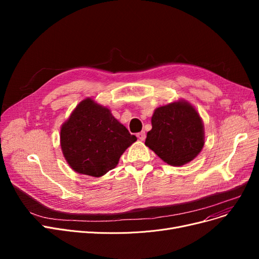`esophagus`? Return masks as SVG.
Instances as JSON below:
<instances>
[{
	"label": "esophagus",
	"mask_w": 259,
	"mask_h": 259,
	"mask_svg": "<svg viewBox=\"0 0 259 259\" xmlns=\"http://www.w3.org/2000/svg\"><path fill=\"white\" fill-rule=\"evenodd\" d=\"M137 137H138V139L140 141H145V139H146V132L145 131H141L140 133L137 134Z\"/></svg>",
	"instance_id": "esophagus-1"
}]
</instances>
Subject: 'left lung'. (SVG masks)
Here are the masks:
<instances>
[{
	"label": "left lung",
	"mask_w": 259,
	"mask_h": 259,
	"mask_svg": "<svg viewBox=\"0 0 259 259\" xmlns=\"http://www.w3.org/2000/svg\"><path fill=\"white\" fill-rule=\"evenodd\" d=\"M145 145L168 165L180 167L193 160L205 145V128L194 106L180 100L157 107Z\"/></svg>",
	"instance_id": "1"
}]
</instances>
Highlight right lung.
I'll list each match as a JSON object with an SVG mask.
<instances>
[{"label": "right lung", "instance_id": "obj_1", "mask_svg": "<svg viewBox=\"0 0 259 259\" xmlns=\"http://www.w3.org/2000/svg\"><path fill=\"white\" fill-rule=\"evenodd\" d=\"M110 109L91 98L81 101L61 127L63 155L72 170L101 178L115 168L120 155L135 141Z\"/></svg>", "mask_w": 259, "mask_h": 259}]
</instances>
